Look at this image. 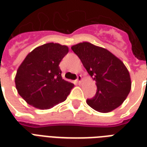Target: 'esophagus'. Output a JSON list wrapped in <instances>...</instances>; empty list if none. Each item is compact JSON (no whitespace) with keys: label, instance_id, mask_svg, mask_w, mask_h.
I'll return each instance as SVG.
<instances>
[{"label":"esophagus","instance_id":"obj_1","mask_svg":"<svg viewBox=\"0 0 147 147\" xmlns=\"http://www.w3.org/2000/svg\"><path fill=\"white\" fill-rule=\"evenodd\" d=\"M76 82H77L78 84H80V83H82V77H81V76H78V77H77V79L76 80Z\"/></svg>","mask_w":147,"mask_h":147}]
</instances>
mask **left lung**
Listing matches in <instances>:
<instances>
[{
  "label": "left lung",
  "instance_id": "8db88e82",
  "mask_svg": "<svg viewBox=\"0 0 147 147\" xmlns=\"http://www.w3.org/2000/svg\"><path fill=\"white\" fill-rule=\"evenodd\" d=\"M71 49L96 81V93L86 100L88 105L102 113L120 106L131 88V77L124 63L107 49L90 42L75 45Z\"/></svg>",
  "mask_w": 147,
  "mask_h": 147
}]
</instances>
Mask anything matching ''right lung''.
Returning <instances> with one entry per match:
<instances>
[{"label":"right lung","mask_w":147,"mask_h":147,"mask_svg":"<svg viewBox=\"0 0 147 147\" xmlns=\"http://www.w3.org/2000/svg\"><path fill=\"white\" fill-rule=\"evenodd\" d=\"M68 48L47 43L32 50L19 67L15 83L18 93L30 105L49 109L66 100L72 83L62 79L59 64Z\"/></svg>","instance_id":"obj_1"}]
</instances>
